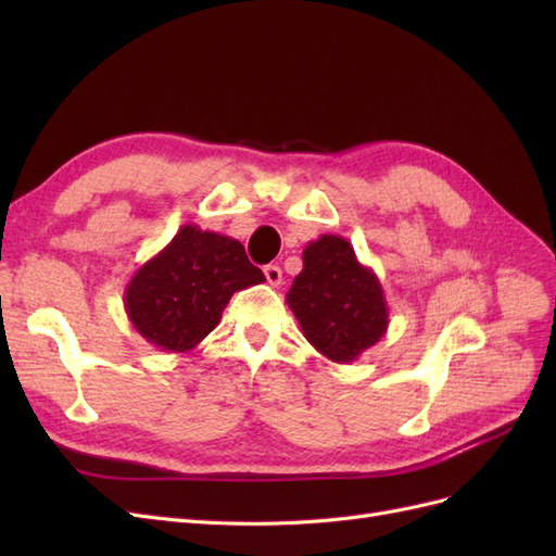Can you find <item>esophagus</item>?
Returning a JSON list of instances; mask_svg holds the SVG:
<instances>
[{
    "label": "esophagus",
    "instance_id": "1",
    "mask_svg": "<svg viewBox=\"0 0 556 556\" xmlns=\"http://www.w3.org/2000/svg\"><path fill=\"white\" fill-rule=\"evenodd\" d=\"M264 276H266V282L271 285V288H278V285L282 282V271H280V266H276V264L264 266Z\"/></svg>",
    "mask_w": 556,
    "mask_h": 556
}]
</instances>
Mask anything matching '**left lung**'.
Masks as SVG:
<instances>
[{
	"mask_svg": "<svg viewBox=\"0 0 556 556\" xmlns=\"http://www.w3.org/2000/svg\"><path fill=\"white\" fill-rule=\"evenodd\" d=\"M306 341L336 364H350L390 327L384 290L343 237L323 233L304 248V268L285 296Z\"/></svg>",
	"mask_w": 556,
	"mask_h": 556,
	"instance_id": "8db88e82",
	"label": "left lung"
}]
</instances>
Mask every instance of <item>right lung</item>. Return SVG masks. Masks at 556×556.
Returning <instances> with one entry per match:
<instances>
[{
	"label": "right lung",
	"instance_id": "add662e5",
	"mask_svg": "<svg viewBox=\"0 0 556 556\" xmlns=\"http://www.w3.org/2000/svg\"><path fill=\"white\" fill-rule=\"evenodd\" d=\"M264 280L237 239L182 225L129 278L125 311L150 345L188 352L217 327L233 292Z\"/></svg>",
	"mask_w": 556,
	"mask_h": 556
}]
</instances>
